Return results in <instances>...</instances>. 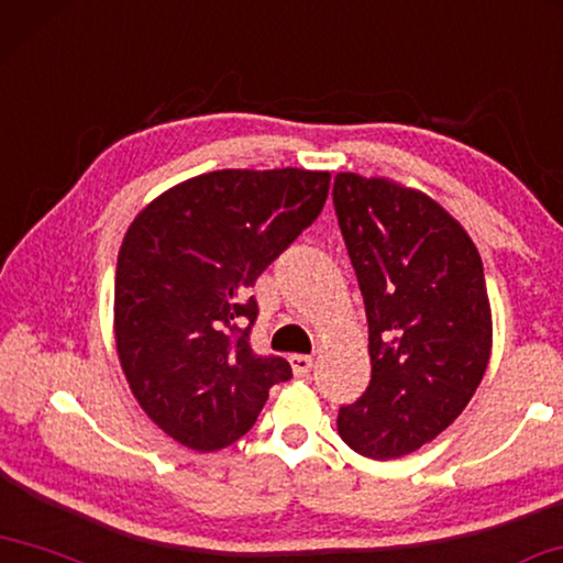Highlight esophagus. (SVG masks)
<instances>
[{
    "label": "esophagus",
    "mask_w": 563,
    "mask_h": 563,
    "mask_svg": "<svg viewBox=\"0 0 563 563\" xmlns=\"http://www.w3.org/2000/svg\"><path fill=\"white\" fill-rule=\"evenodd\" d=\"M290 368L298 378L308 376L310 368H313V358H310V355H290Z\"/></svg>",
    "instance_id": "1"
}]
</instances>
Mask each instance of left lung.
Listing matches in <instances>:
<instances>
[{
  "instance_id": "8db88e82",
  "label": "left lung",
  "mask_w": 563,
  "mask_h": 563,
  "mask_svg": "<svg viewBox=\"0 0 563 563\" xmlns=\"http://www.w3.org/2000/svg\"><path fill=\"white\" fill-rule=\"evenodd\" d=\"M333 202L373 365L365 394L338 413V433L365 459H400L456 421L488 368L484 263L461 222L416 187L338 173Z\"/></svg>"
}]
</instances>
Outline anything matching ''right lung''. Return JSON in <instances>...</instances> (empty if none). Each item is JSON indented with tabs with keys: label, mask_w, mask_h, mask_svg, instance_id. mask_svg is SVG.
Returning a JSON list of instances; mask_svg holds the SVG:
<instances>
[{
	"label": "right lung",
	"mask_w": 563,
	"mask_h": 563,
	"mask_svg": "<svg viewBox=\"0 0 563 563\" xmlns=\"http://www.w3.org/2000/svg\"><path fill=\"white\" fill-rule=\"evenodd\" d=\"M325 169H216L137 212L114 273V343L140 408L177 443L220 451L250 431L288 361L253 353L247 300L320 210Z\"/></svg>",
	"instance_id": "1"
}]
</instances>
